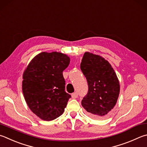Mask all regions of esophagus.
Returning a JSON list of instances; mask_svg holds the SVG:
<instances>
[{"instance_id":"1","label":"esophagus","mask_w":147,"mask_h":147,"mask_svg":"<svg viewBox=\"0 0 147 147\" xmlns=\"http://www.w3.org/2000/svg\"><path fill=\"white\" fill-rule=\"evenodd\" d=\"M78 96V94L77 92H74L72 94V98H76Z\"/></svg>"}]
</instances>
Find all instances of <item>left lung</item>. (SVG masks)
<instances>
[{"instance_id":"1","label":"left lung","mask_w":147,"mask_h":147,"mask_svg":"<svg viewBox=\"0 0 147 147\" xmlns=\"http://www.w3.org/2000/svg\"><path fill=\"white\" fill-rule=\"evenodd\" d=\"M80 68L87 79L89 89L82 105L93 118L109 116L119 94V82L115 71L105 58L85 52Z\"/></svg>"}]
</instances>
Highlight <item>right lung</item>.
I'll use <instances>...</instances> for the list:
<instances>
[{"instance_id":"add662e5","label":"right lung","mask_w":147,"mask_h":147,"mask_svg":"<svg viewBox=\"0 0 147 147\" xmlns=\"http://www.w3.org/2000/svg\"><path fill=\"white\" fill-rule=\"evenodd\" d=\"M70 58L62 53L42 52L34 57L23 73L22 92L33 113L45 121L62 115L71 96L65 91L63 70Z\"/></svg>"}]
</instances>
